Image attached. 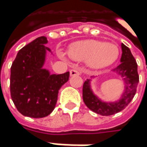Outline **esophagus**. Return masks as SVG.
<instances>
[{
	"label": "esophagus",
	"instance_id": "esophagus-1",
	"mask_svg": "<svg viewBox=\"0 0 147 147\" xmlns=\"http://www.w3.org/2000/svg\"><path fill=\"white\" fill-rule=\"evenodd\" d=\"M80 74V72L77 69H72L70 71V75L71 76H79Z\"/></svg>",
	"mask_w": 147,
	"mask_h": 147
}]
</instances>
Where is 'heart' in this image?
Returning a JSON list of instances; mask_svg holds the SVG:
<instances>
[{
    "label": "heart",
    "mask_w": 147,
    "mask_h": 147,
    "mask_svg": "<svg viewBox=\"0 0 147 147\" xmlns=\"http://www.w3.org/2000/svg\"><path fill=\"white\" fill-rule=\"evenodd\" d=\"M74 60L85 61L89 68H105L118 59L119 49L116 45L97 40H85L72 44L68 50Z\"/></svg>",
    "instance_id": "b5f03b06"
}]
</instances>
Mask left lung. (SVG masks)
I'll use <instances>...</instances> for the list:
<instances>
[{
	"label": "left lung",
	"mask_w": 147,
	"mask_h": 147,
	"mask_svg": "<svg viewBox=\"0 0 147 147\" xmlns=\"http://www.w3.org/2000/svg\"><path fill=\"white\" fill-rule=\"evenodd\" d=\"M122 55L118 67L112 70V73L120 76L124 81V92L116 101L107 102L99 98L95 95L91 88V79H87L83 85V100L87 107L101 115H111L124 109L134 98L139 82L138 73V64L129 49L124 44H121Z\"/></svg>",
	"instance_id": "8db88e82"
}]
</instances>
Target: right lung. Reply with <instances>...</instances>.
I'll list each match as a JSON object with an SVG mask.
<instances>
[{
	"label": "right lung",
	"mask_w": 147,
	"mask_h": 147,
	"mask_svg": "<svg viewBox=\"0 0 147 147\" xmlns=\"http://www.w3.org/2000/svg\"><path fill=\"white\" fill-rule=\"evenodd\" d=\"M45 36H40L22 48L10 68V94L18 111L25 116L43 118L50 114L58 100V90L69 80V71L50 74L44 68L51 49ZM52 53V52H51Z\"/></svg>",
	"instance_id": "right-lung-1"
}]
</instances>
